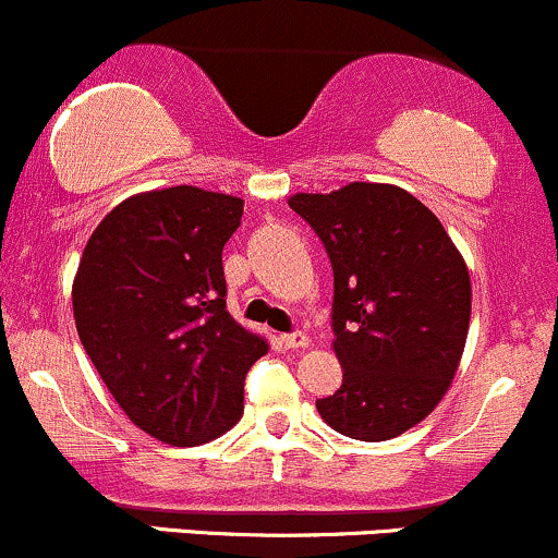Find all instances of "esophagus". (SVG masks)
Masks as SVG:
<instances>
[{
  "instance_id": "esophagus-1",
  "label": "esophagus",
  "mask_w": 558,
  "mask_h": 558,
  "mask_svg": "<svg viewBox=\"0 0 558 558\" xmlns=\"http://www.w3.org/2000/svg\"><path fill=\"white\" fill-rule=\"evenodd\" d=\"M280 343H283L286 349H306V345H310V338L296 330V332H286V336H280Z\"/></svg>"
}]
</instances>
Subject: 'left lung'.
Returning <instances> with one entry per match:
<instances>
[{
	"label": "left lung",
	"mask_w": 558,
	"mask_h": 558,
	"mask_svg": "<svg viewBox=\"0 0 558 558\" xmlns=\"http://www.w3.org/2000/svg\"><path fill=\"white\" fill-rule=\"evenodd\" d=\"M332 265V349L343 383L317 412L356 440L396 438L438 407L472 312L462 254L420 198L390 183L296 194Z\"/></svg>",
	"instance_id": "obj_1"
}]
</instances>
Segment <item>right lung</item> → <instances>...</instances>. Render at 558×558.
I'll return each mask as SVG.
<instances>
[{"label": "right lung", "instance_id": "add662e5", "mask_svg": "<svg viewBox=\"0 0 558 558\" xmlns=\"http://www.w3.org/2000/svg\"><path fill=\"white\" fill-rule=\"evenodd\" d=\"M243 198L172 185L125 198L96 226L73 280V315L128 420L170 446L217 438L243 414L265 338L226 310L222 246Z\"/></svg>", "mask_w": 558, "mask_h": 558}]
</instances>
